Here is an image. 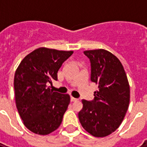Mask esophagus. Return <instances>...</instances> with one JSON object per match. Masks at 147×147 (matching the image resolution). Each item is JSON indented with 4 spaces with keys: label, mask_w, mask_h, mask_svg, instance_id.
Segmentation results:
<instances>
[{
    "label": "esophagus",
    "mask_w": 147,
    "mask_h": 147,
    "mask_svg": "<svg viewBox=\"0 0 147 147\" xmlns=\"http://www.w3.org/2000/svg\"><path fill=\"white\" fill-rule=\"evenodd\" d=\"M70 100H71V101H76V100H77L78 99L76 98H73V97H71V98H70Z\"/></svg>",
    "instance_id": "1"
}]
</instances>
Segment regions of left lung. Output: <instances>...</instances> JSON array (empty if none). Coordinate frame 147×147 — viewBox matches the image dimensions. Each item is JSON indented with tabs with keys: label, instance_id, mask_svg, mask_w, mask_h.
Instances as JSON below:
<instances>
[{
	"label": "left lung",
	"instance_id": "8db88e82",
	"mask_svg": "<svg viewBox=\"0 0 147 147\" xmlns=\"http://www.w3.org/2000/svg\"><path fill=\"white\" fill-rule=\"evenodd\" d=\"M91 63V81L98 85L92 100L83 99L81 124L96 137L111 134L123 121L130 102V86L120 60L105 49L84 52Z\"/></svg>",
	"mask_w": 147,
	"mask_h": 147
}]
</instances>
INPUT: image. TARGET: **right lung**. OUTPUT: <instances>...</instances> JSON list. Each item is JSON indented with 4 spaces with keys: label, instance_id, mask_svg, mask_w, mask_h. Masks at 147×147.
<instances>
[{
    "label": "right lung",
    "instance_id": "right-lung-1",
    "mask_svg": "<svg viewBox=\"0 0 147 147\" xmlns=\"http://www.w3.org/2000/svg\"><path fill=\"white\" fill-rule=\"evenodd\" d=\"M72 53L41 47L26 55L16 70V106L25 127L34 134H49L62 123L70 97L48 85L57 81L59 69Z\"/></svg>",
    "mask_w": 147,
    "mask_h": 147
}]
</instances>
